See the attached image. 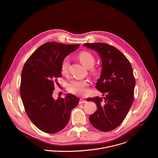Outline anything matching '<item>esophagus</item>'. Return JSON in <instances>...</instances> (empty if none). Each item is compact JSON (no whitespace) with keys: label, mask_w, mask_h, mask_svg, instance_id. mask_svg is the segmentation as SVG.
I'll return each instance as SVG.
<instances>
[{"label":"esophagus","mask_w":158,"mask_h":158,"mask_svg":"<svg viewBox=\"0 0 158 158\" xmlns=\"http://www.w3.org/2000/svg\"><path fill=\"white\" fill-rule=\"evenodd\" d=\"M87 101L84 99H80V101H79V104H84V103H86Z\"/></svg>","instance_id":"34e87169"}]
</instances>
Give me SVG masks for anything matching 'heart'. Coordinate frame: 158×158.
<instances>
[{"mask_svg": "<svg viewBox=\"0 0 158 158\" xmlns=\"http://www.w3.org/2000/svg\"><path fill=\"white\" fill-rule=\"evenodd\" d=\"M78 58L81 63L87 68H90V73L95 77H98L101 74V70L94 67L95 64V57L89 52L82 51L79 53ZM69 60L68 57L64 58L61 63V71L63 74H66L69 69ZM89 82L87 80L72 81L68 85V90L72 94L80 95H85L88 92Z\"/></svg>", "mask_w": 158, "mask_h": 158, "instance_id": "heart-1", "label": "heart"}]
</instances>
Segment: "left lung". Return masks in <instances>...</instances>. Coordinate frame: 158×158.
<instances>
[{
    "instance_id": "left-lung-1",
    "label": "left lung",
    "mask_w": 158,
    "mask_h": 158,
    "mask_svg": "<svg viewBox=\"0 0 158 158\" xmlns=\"http://www.w3.org/2000/svg\"><path fill=\"white\" fill-rule=\"evenodd\" d=\"M84 46L98 52L102 60V71L96 88L104 96L89 98L97 110L89 117L97 129L108 132L120 126L134 101L135 81L131 64L125 56L113 46L103 43H85Z\"/></svg>"
}]
</instances>
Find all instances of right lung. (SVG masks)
<instances>
[{"label": "right lung", "mask_w": 158, "mask_h": 158, "mask_svg": "<svg viewBox=\"0 0 158 158\" xmlns=\"http://www.w3.org/2000/svg\"><path fill=\"white\" fill-rule=\"evenodd\" d=\"M79 46L46 43L32 54L23 66L20 95L24 109L32 123L44 132L54 134L63 129L69 120L71 110L79 102L78 98L71 94L57 99L52 95L54 83L62 77L63 59Z\"/></svg>", "instance_id": "obj_1"}]
</instances>
